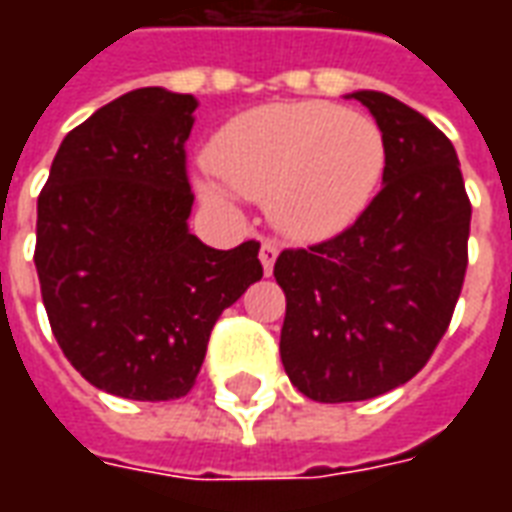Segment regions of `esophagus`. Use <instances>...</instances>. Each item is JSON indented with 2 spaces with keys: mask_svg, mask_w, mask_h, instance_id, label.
I'll return each mask as SVG.
<instances>
[{
  "mask_svg": "<svg viewBox=\"0 0 512 512\" xmlns=\"http://www.w3.org/2000/svg\"><path fill=\"white\" fill-rule=\"evenodd\" d=\"M277 255H279V246L274 244V241H263V244H260V263H263V271H266V274L274 271Z\"/></svg>",
  "mask_w": 512,
  "mask_h": 512,
  "instance_id": "1",
  "label": "esophagus"
}]
</instances>
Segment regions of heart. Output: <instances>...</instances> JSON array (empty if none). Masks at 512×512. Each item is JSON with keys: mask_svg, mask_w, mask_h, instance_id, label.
<instances>
[{"mask_svg": "<svg viewBox=\"0 0 512 512\" xmlns=\"http://www.w3.org/2000/svg\"><path fill=\"white\" fill-rule=\"evenodd\" d=\"M216 178L197 189L213 205L233 191L266 202L271 222L304 241L343 233L370 208L386 142L370 117L323 101H279L227 120L208 150Z\"/></svg>", "mask_w": 512, "mask_h": 512, "instance_id": "b5f03b06", "label": "heart"}]
</instances>
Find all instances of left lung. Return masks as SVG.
I'll list each match as a JSON object with an SVG mask.
<instances>
[{
	"label": "left lung",
	"mask_w": 512,
	"mask_h": 512,
	"mask_svg": "<svg viewBox=\"0 0 512 512\" xmlns=\"http://www.w3.org/2000/svg\"><path fill=\"white\" fill-rule=\"evenodd\" d=\"M348 98L384 134V186L345 233L274 266L288 299L279 356L318 403L370 400L425 367L461 296L472 222L450 139L392 95Z\"/></svg>",
	"instance_id": "left-lung-1"
}]
</instances>
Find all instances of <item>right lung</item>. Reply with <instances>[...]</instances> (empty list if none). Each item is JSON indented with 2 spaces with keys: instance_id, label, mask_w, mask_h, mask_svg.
I'll list each match as a JSON object with an SVG mask.
<instances>
[{
  "instance_id": "right-lung-1",
  "label": "right lung",
  "mask_w": 512,
  "mask_h": 512,
  "mask_svg": "<svg viewBox=\"0 0 512 512\" xmlns=\"http://www.w3.org/2000/svg\"><path fill=\"white\" fill-rule=\"evenodd\" d=\"M197 98L142 87L62 139L38 197L40 293L79 373L128 400L194 386L213 323L263 277L260 244L189 233L186 139Z\"/></svg>"
}]
</instances>
